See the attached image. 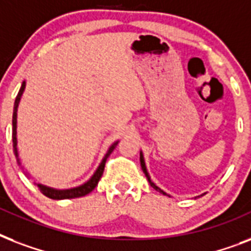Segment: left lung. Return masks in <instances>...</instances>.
Segmentation results:
<instances>
[{"mask_svg":"<svg viewBox=\"0 0 251 251\" xmlns=\"http://www.w3.org/2000/svg\"><path fill=\"white\" fill-rule=\"evenodd\" d=\"M139 160H141V167H142V171H143V173H145V175H146V177H147V179H149L150 185H151V186H152L153 189H155V190H157V191H159V193H161V194H163V195H168V197H171V195H169V194H167V193H165L164 190H161L160 187H159V186H156V185H155V183L152 182V179H151V177H150V175H149V171H147V167H146V163H145V156H143V152H142V151H141V157H139ZM202 195H203V194H202Z\"/></svg>","mask_w":251,"mask_h":251,"instance_id":"1","label":"left lung"}]
</instances>
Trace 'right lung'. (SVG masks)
I'll return each instance as SVG.
<instances>
[{"label":"right lung","instance_id":"obj_1","mask_svg":"<svg viewBox=\"0 0 251 251\" xmlns=\"http://www.w3.org/2000/svg\"><path fill=\"white\" fill-rule=\"evenodd\" d=\"M25 88V80H23V83L21 86V90L18 92L17 98H15V102H14V110H13V149L14 153H15V157H17L18 165H21V157H19V152H18V138H17V116H18V105H19V101H21L22 95H23V91ZM118 145V141L113 142L112 145L109 146V149L106 151V153L102 157V160L100 161L99 167L96 168V171L88 181H86L84 183L79 185V186L70 187V189H54V187H49L47 185H43V183H36L39 190L50 199H57V201H61V199H70V198H79V197H84L88 193L94 190L96 185H98L99 179L101 178L102 172H104V167H105L106 159L109 156L110 153L113 152V150L116 149V146ZM23 169V167H22Z\"/></svg>","mask_w":251,"mask_h":251}]
</instances>
